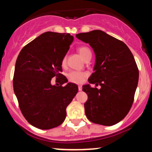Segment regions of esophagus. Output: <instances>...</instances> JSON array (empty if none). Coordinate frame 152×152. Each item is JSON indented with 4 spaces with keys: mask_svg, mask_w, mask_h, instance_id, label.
I'll use <instances>...</instances> for the list:
<instances>
[{
    "mask_svg": "<svg viewBox=\"0 0 152 152\" xmlns=\"http://www.w3.org/2000/svg\"><path fill=\"white\" fill-rule=\"evenodd\" d=\"M78 90H79V91L82 90V86H81V85H79V86H78Z\"/></svg>",
    "mask_w": 152,
    "mask_h": 152,
    "instance_id": "34e87169",
    "label": "esophagus"
}]
</instances>
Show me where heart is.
I'll return each instance as SVG.
<instances>
[{
    "mask_svg": "<svg viewBox=\"0 0 152 152\" xmlns=\"http://www.w3.org/2000/svg\"><path fill=\"white\" fill-rule=\"evenodd\" d=\"M78 51L82 58L84 60L85 58L88 56L89 54H91V51L88 47L86 46H81L78 48ZM66 61V57H64L62 60V64L64 65ZM86 76V74L83 72H81V71H71L69 74H68L67 77L69 81L72 82V83H80L83 81V78Z\"/></svg>",
    "mask_w": 152,
    "mask_h": 152,
    "instance_id": "b5f03b06",
    "label": "heart"
}]
</instances>
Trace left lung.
<instances>
[{
  "instance_id": "obj_1",
  "label": "left lung",
  "mask_w": 152,
  "mask_h": 152,
  "mask_svg": "<svg viewBox=\"0 0 152 152\" xmlns=\"http://www.w3.org/2000/svg\"><path fill=\"white\" fill-rule=\"evenodd\" d=\"M76 36L93 48L96 61L88 82L101 86L100 89L83 86L88 95L84 104L86 117L97 124H116L129 111L139 81L133 54L124 43L101 30Z\"/></svg>"
}]
</instances>
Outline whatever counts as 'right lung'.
Returning a JSON list of instances; mask_svg holds the SVG:
<instances>
[{"label":"right lung","instance_id":"1","mask_svg":"<svg viewBox=\"0 0 152 152\" xmlns=\"http://www.w3.org/2000/svg\"><path fill=\"white\" fill-rule=\"evenodd\" d=\"M74 37L70 34L43 33L20 50L15 66L13 90L23 115L40 129L59 126L66 116V107L78 92V86L66 83L61 74L62 60ZM54 76L59 87L52 85Z\"/></svg>","mask_w":152,"mask_h":152}]
</instances>
